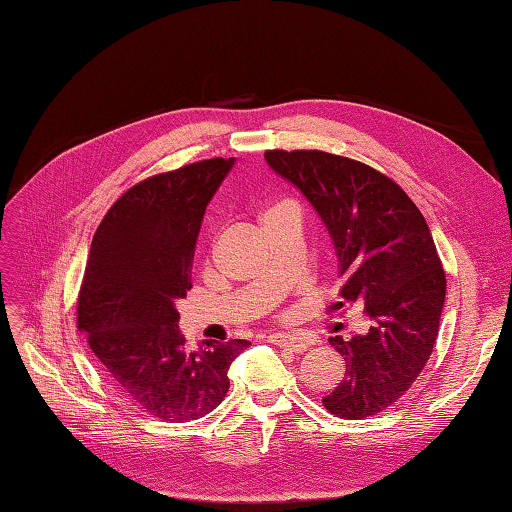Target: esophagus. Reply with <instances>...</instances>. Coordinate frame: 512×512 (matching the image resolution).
<instances>
[{
  "label": "esophagus",
  "instance_id": "1",
  "mask_svg": "<svg viewBox=\"0 0 512 512\" xmlns=\"http://www.w3.org/2000/svg\"><path fill=\"white\" fill-rule=\"evenodd\" d=\"M268 341L273 345L284 347V350L295 352V354L306 352L310 347V341L303 339V336H297V334H270Z\"/></svg>",
  "mask_w": 512,
  "mask_h": 512
}]
</instances>
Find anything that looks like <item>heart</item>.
Segmentation results:
<instances>
[{"label":"heart","mask_w":512,"mask_h":512,"mask_svg":"<svg viewBox=\"0 0 512 512\" xmlns=\"http://www.w3.org/2000/svg\"><path fill=\"white\" fill-rule=\"evenodd\" d=\"M284 206H286V204H273V206H268V209L264 211V217H266V215H270V213L279 211V209H284Z\"/></svg>","instance_id":"heart-1"}]
</instances>
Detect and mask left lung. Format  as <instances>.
<instances>
[{
	"mask_svg": "<svg viewBox=\"0 0 512 512\" xmlns=\"http://www.w3.org/2000/svg\"><path fill=\"white\" fill-rule=\"evenodd\" d=\"M266 162L301 189L334 239L341 303L369 330L330 336L345 376L323 407L345 420L376 416L407 394L438 339L447 277L418 206L385 173L319 149H268Z\"/></svg>",
	"mask_w": 512,
	"mask_h": 512,
	"instance_id": "1",
	"label": "left lung"
}]
</instances>
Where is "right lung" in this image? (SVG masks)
Listing matches in <instances>:
<instances>
[{
  "label": "right lung",
  "mask_w": 512,
  "mask_h": 512,
  "mask_svg": "<svg viewBox=\"0 0 512 512\" xmlns=\"http://www.w3.org/2000/svg\"><path fill=\"white\" fill-rule=\"evenodd\" d=\"M231 167L209 158L134 184L92 239L76 325L116 394L154 418L187 422L213 411L228 367L250 345L204 341L191 350L178 330L206 204Z\"/></svg>",
  "instance_id": "right-lung-1"
}]
</instances>
